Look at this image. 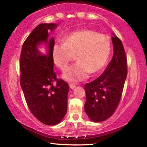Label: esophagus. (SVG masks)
Wrapping results in <instances>:
<instances>
[{"instance_id": "obj_1", "label": "esophagus", "mask_w": 147, "mask_h": 147, "mask_svg": "<svg viewBox=\"0 0 147 147\" xmlns=\"http://www.w3.org/2000/svg\"><path fill=\"white\" fill-rule=\"evenodd\" d=\"M69 86H70V88H71V89H74V88H76V86L74 85V84H69Z\"/></svg>"}]
</instances>
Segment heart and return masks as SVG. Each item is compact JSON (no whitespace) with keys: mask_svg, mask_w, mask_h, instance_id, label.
<instances>
[{"mask_svg":"<svg viewBox=\"0 0 147 147\" xmlns=\"http://www.w3.org/2000/svg\"><path fill=\"white\" fill-rule=\"evenodd\" d=\"M111 52L109 37L90 30L72 32L64 38L63 43H56L52 49L54 63L65 70L76 55L77 62L63 74L64 79L77 82L85 80L91 73L100 71L106 65Z\"/></svg>","mask_w":147,"mask_h":147,"instance_id":"heart-1","label":"heart"}]
</instances>
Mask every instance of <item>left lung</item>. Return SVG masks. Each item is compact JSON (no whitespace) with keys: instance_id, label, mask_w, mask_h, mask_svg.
I'll return each mask as SVG.
<instances>
[{"instance_id":"8db88e82","label":"left lung","mask_w":147,"mask_h":147,"mask_svg":"<svg viewBox=\"0 0 147 147\" xmlns=\"http://www.w3.org/2000/svg\"><path fill=\"white\" fill-rule=\"evenodd\" d=\"M113 56L101 75L84 85V111L92 121H106L117 109L127 76V58L121 40L113 33Z\"/></svg>"}]
</instances>
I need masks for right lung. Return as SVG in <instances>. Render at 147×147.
<instances>
[{
	"label": "right lung",
	"instance_id": "1",
	"mask_svg": "<svg viewBox=\"0 0 147 147\" xmlns=\"http://www.w3.org/2000/svg\"><path fill=\"white\" fill-rule=\"evenodd\" d=\"M57 26L55 23L37 26L24 41L20 59V82L26 102L32 115L47 125L61 123L67 112L69 84L57 78L52 56L55 38H49V32ZM42 44L47 49L45 54L38 49Z\"/></svg>",
	"mask_w": 147,
	"mask_h": 147
}]
</instances>
